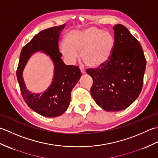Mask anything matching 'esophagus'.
Returning <instances> with one entry per match:
<instances>
[{"instance_id": "esophagus-1", "label": "esophagus", "mask_w": 158, "mask_h": 158, "mask_svg": "<svg viewBox=\"0 0 158 158\" xmlns=\"http://www.w3.org/2000/svg\"><path fill=\"white\" fill-rule=\"evenodd\" d=\"M79 69L80 70H81V72L82 74H85V70L84 69V67H83V66H79Z\"/></svg>"}]
</instances>
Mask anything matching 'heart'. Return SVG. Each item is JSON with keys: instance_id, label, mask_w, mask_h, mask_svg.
<instances>
[{"instance_id": "b5f03b06", "label": "heart", "mask_w": 158, "mask_h": 158, "mask_svg": "<svg viewBox=\"0 0 158 158\" xmlns=\"http://www.w3.org/2000/svg\"><path fill=\"white\" fill-rule=\"evenodd\" d=\"M115 40L109 32L91 26L83 31H73L60 45L63 56L74 62L81 52V57L86 65L98 67L109 61L113 52Z\"/></svg>"}]
</instances>
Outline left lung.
Here are the masks:
<instances>
[{
    "label": "left lung",
    "instance_id": "obj_1",
    "mask_svg": "<svg viewBox=\"0 0 158 158\" xmlns=\"http://www.w3.org/2000/svg\"><path fill=\"white\" fill-rule=\"evenodd\" d=\"M113 30L115 45L109 61L96 69H86L93 79L92 98L106 111L122 110L138 98L146 68L138 40L122 24H116Z\"/></svg>",
    "mask_w": 158,
    "mask_h": 158
}]
</instances>
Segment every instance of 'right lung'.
I'll return each instance as SVG.
<instances>
[{
	"label": "right lung",
	"mask_w": 158,
	"mask_h": 158,
	"mask_svg": "<svg viewBox=\"0 0 158 158\" xmlns=\"http://www.w3.org/2000/svg\"><path fill=\"white\" fill-rule=\"evenodd\" d=\"M66 24L53 26L39 32L23 47L20 53L17 78L25 102L39 115L47 117L61 115L68 109L73 88L81 77L78 66L66 65L61 58L59 37ZM42 51L52 58L55 64V77L51 85L43 94H34L26 89L22 72L31 53Z\"/></svg>",
	"instance_id": "add662e5"
}]
</instances>
